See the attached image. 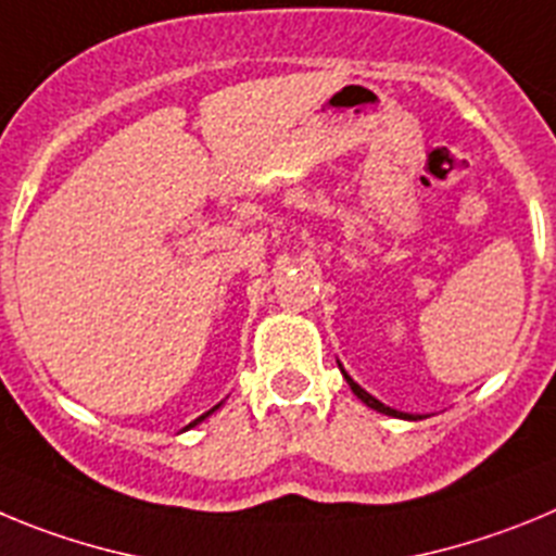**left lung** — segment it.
Here are the masks:
<instances>
[{
  "label": "left lung",
  "mask_w": 556,
  "mask_h": 556,
  "mask_svg": "<svg viewBox=\"0 0 556 556\" xmlns=\"http://www.w3.org/2000/svg\"><path fill=\"white\" fill-rule=\"evenodd\" d=\"M343 377H346V374H343ZM346 379H349V377H346ZM349 384H352L354 396H357L359 402H365V404H368V407H371V409H377V413H384V415H396V418H413V415H404V413H399V409H390V407H384L382 402H377V399H374L371 393H365V390L359 388L357 382H352V379H349Z\"/></svg>",
  "instance_id": "1"
}]
</instances>
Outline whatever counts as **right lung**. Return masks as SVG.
I'll use <instances>...</instances> for the list:
<instances>
[{
  "label": "right lung",
  "mask_w": 556,
  "mask_h": 556,
  "mask_svg": "<svg viewBox=\"0 0 556 556\" xmlns=\"http://www.w3.org/2000/svg\"><path fill=\"white\" fill-rule=\"evenodd\" d=\"M213 409H216V407H213ZM213 409H210V413H213ZM210 413H204V415H199V418H197V421H193V424H191V427H197V424H199V421H204V418H207V415H210Z\"/></svg>",
  "instance_id": "add662e5"
}]
</instances>
